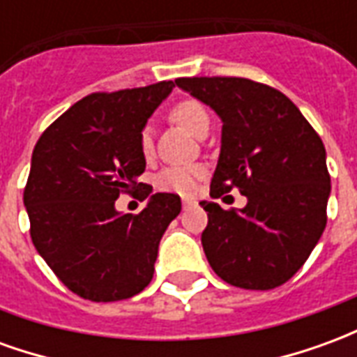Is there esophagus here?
<instances>
[{"instance_id": "1", "label": "esophagus", "mask_w": 357, "mask_h": 357, "mask_svg": "<svg viewBox=\"0 0 357 357\" xmlns=\"http://www.w3.org/2000/svg\"><path fill=\"white\" fill-rule=\"evenodd\" d=\"M181 204H183V208H191V206H195V204H197V201H193V199H183V201H181Z\"/></svg>"}]
</instances>
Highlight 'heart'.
<instances>
[{
	"mask_svg": "<svg viewBox=\"0 0 357 357\" xmlns=\"http://www.w3.org/2000/svg\"><path fill=\"white\" fill-rule=\"evenodd\" d=\"M170 118L178 126L189 133H193L197 137H201L202 133L208 132L210 128V114L206 107L197 99H183L176 102L170 109ZM139 147L143 156H151L155 151V141H153V132L151 128H145L139 135ZM204 170L201 166H170L164 168L156 176V187L166 193L189 195L193 193L197 181L201 178Z\"/></svg>",
	"mask_w": 357,
	"mask_h": 357,
	"instance_id": "1",
	"label": "heart"
}]
</instances>
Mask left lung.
I'll list each match as a JSON object with an SVG mask.
<instances>
[{
    "label": "left lung",
    "instance_id": "1",
    "mask_svg": "<svg viewBox=\"0 0 357 357\" xmlns=\"http://www.w3.org/2000/svg\"><path fill=\"white\" fill-rule=\"evenodd\" d=\"M176 86L222 118V149L210 195L231 189L247 206L202 201V248L225 283L268 291L287 283L327 224L331 178L321 137L294 102L247 78H178Z\"/></svg>",
    "mask_w": 357,
    "mask_h": 357
}]
</instances>
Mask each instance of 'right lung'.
Wrapping results in <instances>:
<instances>
[{"label":"right lung","instance_id":"add662e5","mask_svg":"<svg viewBox=\"0 0 357 357\" xmlns=\"http://www.w3.org/2000/svg\"><path fill=\"white\" fill-rule=\"evenodd\" d=\"M174 82L91 93L42 133L24 187L30 237L53 273L82 298H132L153 279L158 243L181 210L174 193L151 195L139 135ZM138 189L148 206L120 215L114 201Z\"/></svg>","mask_w":357,"mask_h":357}]
</instances>
